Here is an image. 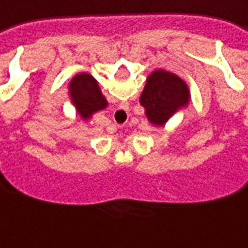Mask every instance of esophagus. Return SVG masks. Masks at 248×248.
<instances>
[{
    "label": "esophagus",
    "instance_id": "1",
    "mask_svg": "<svg viewBox=\"0 0 248 248\" xmlns=\"http://www.w3.org/2000/svg\"><path fill=\"white\" fill-rule=\"evenodd\" d=\"M116 117L117 119H120V120H124V119H127L128 116V105L127 104H121L117 110H116Z\"/></svg>",
    "mask_w": 248,
    "mask_h": 248
}]
</instances>
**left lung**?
Wrapping results in <instances>:
<instances>
[{
  "label": "left lung",
  "instance_id": "left-lung-1",
  "mask_svg": "<svg viewBox=\"0 0 248 248\" xmlns=\"http://www.w3.org/2000/svg\"><path fill=\"white\" fill-rule=\"evenodd\" d=\"M188 99L187 84L176 75L159 69L147 78L140 104L152 124L163 125L170 116L188 103Z\"/></svg>",
  "mask_w": 248,
  "mask_h": 248
}]
</instances>
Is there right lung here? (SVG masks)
Listing matches in <instances>:
<instances>
[{
	"instance_id": "obj_1",
	"label": "right lung",
	"mask_w": 248,
	"mask_h": 248,
	"mask_svg": "<svg viewBox=\"0 0 248 248\" xmlns=\"http://www.w3.org/2000/svg\"><path fill=\"white\" fill-rule=\"evenodd\" d=\"M69 89L72 101L82 119H88L92 113L107 107V100L100 92L97 81L87 73L73 77Z\"/></svg>"
}]
</instances>
